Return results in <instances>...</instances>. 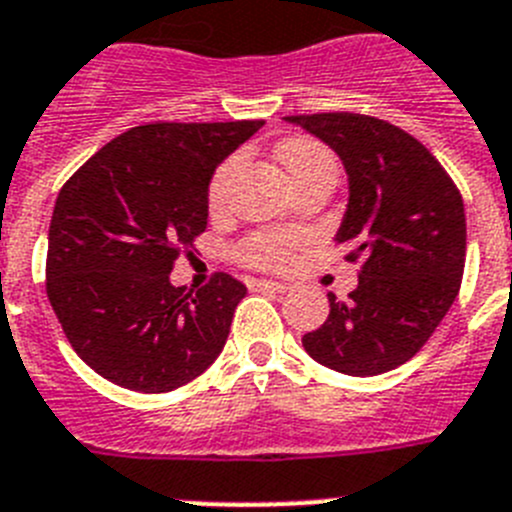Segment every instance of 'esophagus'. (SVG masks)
<instances>
[{"mask_svg": "<svg viewBox=\"0 0 512 512\" xmlns=\"http://www.w3.org/2000/svg\"><path fill=\"white\" fill-rule=\"evenodd\" d=\"M250 288L252 291H288L286 283H278V281H252Z\"/></svg>", "mask_w": 512, "mask_h": 512, "instance_id": "obj_1", "label": "esophagus"}]
</instances>
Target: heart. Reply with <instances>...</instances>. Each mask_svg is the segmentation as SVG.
I'll list each match as a JSON object with an SVG mask.
<instances>
[{
  "instance_id": "b5f03b06",
  "label": "heart",
  "mask_w": 512,
  "mask_h": 512,
  "mask_svg": "<svg viewBox=\"0 0 512 512\" xmlns=\"http://www.w3.org/2000/svg\"><path fill=\"white\" fill-rule=\"evenodd\" d=\"M278 159H281L283 170H286L288 180L296 182L306 177L309 172L319 170V167H335V157L327 146L317 144L309 139H293L278 149ZM244 157L242 154H231L224 162L216 167L211 182H208V206L213 211L224 208L226 198H229L231 182L242 170ZM293 252V242L281 234H250L234 247V257L250 268H283Z\"/></svg>"
}]
</instances>
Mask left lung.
Masks as SVG:
<instances>
[{
    "label": "left lung",
    "mask_w": 512,
    "mask_h": 512,
    "mask_svg": "<svg viewBox=\"0 0 512 512\" xmlns=\"http://www.w3.org/2000/svg\"><path fill=\"white\" fill-rule=\"evenodd\" d=\"M340 154L350 203L337 231L358 288L304 335V350L348 376H379L433 337L459 296L464 201L443 164L399 126L363 113L288 115Z\"/></svg>",
    "instance_id": "8db88e82"
}]
</instances>
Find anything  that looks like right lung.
<instances>
[{
	"label": "right lung",
	"instance_id": "add662e5",
	"mask_svg": "<svg viewBox=\"0 0 512 512\" xmlns=\"http://www.w3.org/2000/svg\"><path fill=\"white\" fill-rule=\"evenodd\" d=\"M262 126L144 123L64 182L48 229L46 293L74 353L102 379L162 394L219 358L247 288L213 273L185 291L170 273L206 231L216 164Z\"/></svg>",
	"mask_w": 512,
	"mask_h": 512
}]
</instances>
